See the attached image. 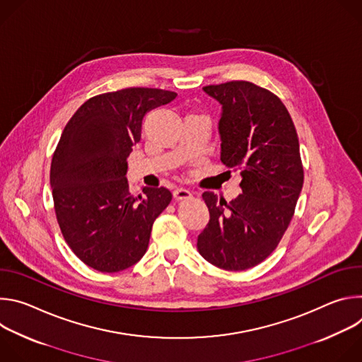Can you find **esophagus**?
I'll return each mask as SVG.
<instances>
[{"label": "esophagus", "instance_id": "obj_1", "mask_svg": "<svg viewBox=\"0 0 362 362\" xmlns=\"http://www.w3.org/2000/svg\"><path fill=\"white\" fill-rule=\"evenodd\" d=\"M173 196H175V199L182 200V199L190 197L192 193H190V190H187V189H185V187H177V189L173 192Z\"/></svg>", "mask_w": 362, "mask_h": 362}]
</instances>
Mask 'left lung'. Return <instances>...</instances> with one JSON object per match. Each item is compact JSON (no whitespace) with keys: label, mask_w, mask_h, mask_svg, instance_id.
I'll use <instances>...</instances> for the list:
<instances>
[{"label":"left lung","mask_w":362,"mask_h":362,"mask_svg":"<svg viewBox=\"0 0 362 362\" xmlns=\"http://www.w3.org/2000/svg\"><path fill=\"white\" fill-rule=\"evenodd\" d=\"M222 106L221 160L240 169L242 193L226 202L202 194L209 223L197 236L206 261L226 271H245L265 261L281 242L303 185L299 140L278 95L249 81L206 86Z\"/></svg>","instance_id":"obj_1"}]
</instances>
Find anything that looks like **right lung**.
I'll return each instance as SVG.
<instances>
[{
    "label": "right lung",
    "mask_w": 362,
    "mask_h": 362,
    "mask_svg": "<svg viewBox=\"0 0 362 362\" xmlns=\"http://www.w3.org/2000/svg\"><path fill=\"white\" fill-rule=\"evenodd\" d=\"M175 91L130 87L88 98L66 124L51 160L49 183L62 233L87 267L120 272L147 250L153 222L168 208L166 187L129 192L127 158L147 112Z\"/></svg>",
    "instance_id": "right-lung-1"
}]
</instances>
